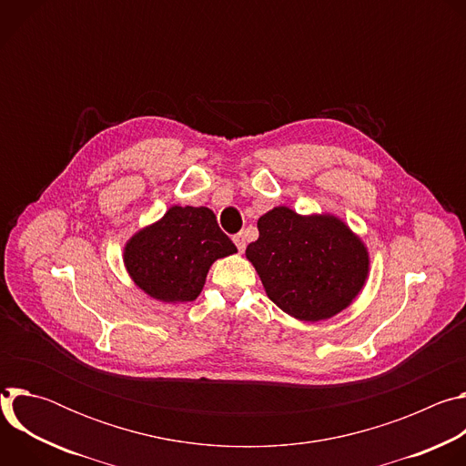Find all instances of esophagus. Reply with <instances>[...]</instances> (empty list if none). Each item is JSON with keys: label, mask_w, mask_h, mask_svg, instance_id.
Instances as JSON below:
<instances>
[{"label": "esophagus", "mask_w": 466, "mask_h": 466, "mask_svg": "<svg viewBox=\"0 0 466 466\" xmlns=\"http://www.w3.org/2000/svg\"><path fill=\"white\" fill-rule=\"evenodd\" d=\"M234 243H236L238 250H239V252H243V250H245V247H247V238H245V234H243V232L236 234V236H234Z\"/></svg>", "instance_id": "esophagus-1"}]
</instances>
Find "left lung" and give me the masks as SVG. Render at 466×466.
<instances>
[{
    "mask_svg": "<svg viewBox=\"0 0 466 466\" xmlns=\"http://www.w3.org/2000/svg\"><path fill=\"white\" fill-rule=\"evenodd\" d=\"M258 230L245 256L268 297L299 320L338 315L369 279L367 245L334 214L300 216L289 207H275L258 219Z\"/></svg>",
    "mask_w": 466,
    "mask_h": 466,
    "instance_id": "1",
    "label": "left lung"
}]
</instances>
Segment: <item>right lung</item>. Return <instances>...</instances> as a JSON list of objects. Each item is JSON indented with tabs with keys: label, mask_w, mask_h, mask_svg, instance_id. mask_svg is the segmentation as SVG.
Returning <instances> with one entry per match:
<instances>
[{
	"label": "right lung",
	"mask_w": 466,
	"mask_h": 466,
	"mask_svg": "<svg viewBox=\"0 0 466 466\" xmlns=\"http://www.w3.org/2000/svg\"><path fill=\"white\" fill-rule=\"evenodd\" d=\"M238 248L207 207L173 205L123 247L125 269L144 293L167 304L201 295L212 263Z\"/></svg>",
	"instance_id": "1"
}]
</instances>
